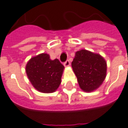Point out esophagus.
Listing matches in <instances>:
<instances>
[{
  "mask_svg": "<svg viewBox=\"0 0 128 128\" xmlns=\"http://www.w3.org/2000/svg\"><path fill=\"white\" fill-rule=\"evenodd\" d=\"M70 62L69 60H66L64 63V66L65 67H68V66H70Z\"/></svg>",
  "mask_w": 128,
  "mask_h": 128,
  "instance_id": "34e87169",
  "label": "esophagus"
}]
</instances>
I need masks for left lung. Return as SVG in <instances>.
Instances as JSON below:
<instances>
[{"instance_id":"obj_1","label":"left lung","mask_w":128,"mask_h":128,"mask_svg":"<svg viewBox=\"0 0 128 128\" xmlns=\"http://www.w3.org/2000/svg\"><path fill=\"white\" fill-rule=\"evenodd\" d=\"M72 67L80 88L88 93L98 89L106 76L107 65L104 58L88 50L76 52Z\"/></svg>"}]
</instances>
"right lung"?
Returning <instances> with one entry per match:
<instances>
[{
  "mask_svg": "<svg viewBox=\"0 0 128 128\" xmlns=\"http://www.w3.org/2000/svg\"><path fill=\"white\" fill-rule=\"evenodd\" d=\"M64 69V66L58 59L51 60L46 53L32 57L26 66V74L32 86L44 93L56 91L61 84Z\"/></svg>",
  "mask_w": 128,
  "mask_h": 128,
  "instance_id": "obj_1",
  "label": "right lung"
}]
</instances>
